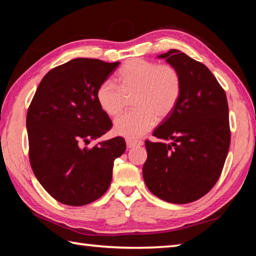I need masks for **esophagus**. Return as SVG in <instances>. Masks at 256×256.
<instances>
[{
    "mask_svg": "<svg viewBox=\"0 0 256 256\" xmlns=\"http://www.w3.org/2000/svg\"><path fill=\"white\" fill-rule=\"evenodd\" d=\"M126 146L128 148H136V146H142V141H136V140H126Z\"/></svg>",
    "mask_w": 256,
    "mask_h": 256,
    "instance_id": "1",
    "label": "esophagus"
}]
</instances>
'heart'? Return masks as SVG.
Returning <instances> with one entry per match:
<instances>
[{
  "label": "heart",
  "instance_id": "obj_1",
  "mask_svg": "<svg viewBox=\"0 0 256 256\" xmlns=\"http://www.w3.org/2000/svg\"><path fill=\"white\" fill-rule=\"evenodd\" d=\"M118 84L110 80L98 86L96 98L99 107L110 116L123 110L126 98L132 99L134 110L114 120L118 136L134 140L150 131L156 118H166L177 105L182 80L178 71L170 64L134 58L125 62L116 76Z\"/></svg>",
  "mask_w": 256,
  "mask_h": 256
}]
</instances>
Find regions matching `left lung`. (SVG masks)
<instances>
[{
    "instance_id": "obj_1",
    "label": "left lung",
    "mask_w": 256,
    "mask_h": 256,
    "mask_svg": "<svg viewBox=\"0 0 256 256\" xmlns=\"http://www.w3.org/2000/svg\"><path fill=\"white\" fill-rule=\"evenodd\" d=\"M159 58L178 71L182 90L174 110L152 133L162 141L144 142L148 158L142 174L156 196L185 204L206 196L222 175L230 146L228 102L204 64L178 50Z\"/></svg>"
}]
</instances>
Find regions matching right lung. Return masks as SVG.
Wrapping results in <instances>:
<instances>
[{
    "label": "right lung",
    "mask_w": 256,
    "mask_h": 256,
    "mask_svg": "<svg viewBox=\"0 0 256 256\" xmlns=\"http://www.w3.org/2000/svg\"><path fill=\"white\" fill-rule=\"evenodd\" d=\"M120 62L74 58L42 78L27 112L29 160L50 196L80 206L105 194L114 160L126 149L123 138L84 146L112 128L96 92Z\"/></svg>",
    "instance_id": "add662e5"
}]
</instances>
